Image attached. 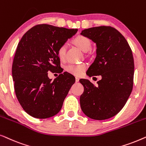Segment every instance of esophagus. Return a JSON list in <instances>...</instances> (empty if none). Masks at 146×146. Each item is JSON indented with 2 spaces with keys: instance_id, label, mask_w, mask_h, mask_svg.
<instances>
[{
  "instance_id": "esophagus-1",
  "label": "esophagus",
  "mask_w": 146,
  "mask_h": 146,
  "mask_svg": "<svg viewBox=\"0 0 146 146\" xmlns=\"http://www.w3.org/2000/svg\"><path fill=\"white\" fill-rule=\"evenodd\" d=\"M79 78L78 77H76V82H79Z\"/></svg>"
}]
</instances>
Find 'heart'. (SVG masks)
<instances>
[{
    "mask_svg": "<svg viewBox=\"0 0 146 146\" xmlns=\"http://www.w3.org/2000/svg\"><path fill=\"white\" fill-rule=\"evenodd\" d=\"M74 43L80 48L84 52H87L91 48L92 43L88 38L84 36H78L74 39ZM67 45L66 44H63L58 49V56L59 58L64 60L66 58V54ZM86 69V65L84 64H69L66 66V70L71 74L75 76H80L84 73Z\"/></svg>",
    "mask_w": 146,
    "mask_h": 146,
    "instance_id": "obj_1",
    "label": "heart"
}]
</instances>
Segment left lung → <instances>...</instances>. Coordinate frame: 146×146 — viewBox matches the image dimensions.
<instances>
[{
	"label": "left lung",
	"instance_id": "1",
	"mask_svg": "<svg viewBox=\"0 0 146 146\" xmlns=\"http://www.w3.org/2000/svg\"><path fill=\"white\" fill-rule=\"evenodd\" d=\"M80 35L92 40L97 48L96 56L87 75L102 76L96 86L88 80H80L84 88L80 98L81 109L90 118H110L123 108L132 91V52L123 36L113 27L90 28Z\"/></svg>",
	"mask_w": 146,
	"mask_h": 146
}]
</instances>
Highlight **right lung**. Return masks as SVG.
Wrapping results in <instances>:
<instances>
[{"instance_id": "right-lung-1", "label": "right lung", "mask_w": 146, "mask_h": 146, "mask_svg": "<svg viewBox=\"0 0 146 146\" xmlns=\"http://www.w3.org/2000/svg\"><path fill=\"white\" fill-rule=\"evenodd\" d=\"M77 31L42 24L31 28L19 42L12 75L18 100L31 116L48 118L62 107L75 78L65 72L52 81L48 72L60 67L58 49Z\"/></svg>"}]
</instances>
